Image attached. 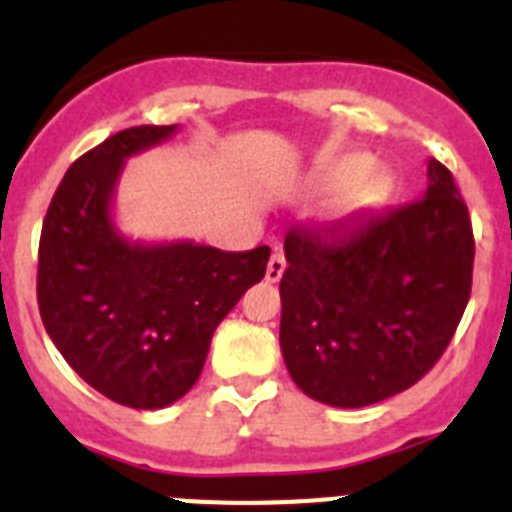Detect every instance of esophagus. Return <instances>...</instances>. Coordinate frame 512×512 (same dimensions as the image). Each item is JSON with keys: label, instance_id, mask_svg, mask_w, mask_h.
<instances>
[{"label": "esophagus", "instance_id": "34e87169", "mask_svg": "<svg viewBox=\"0 0 512 512\" xmlns=\"http://www.w3.org/2000/svg\"><path fill=\"white\" fill-rule=\"evenodd\" d=\"M287 269V261H284V253L282 251H274L269 259V266H266V282H279Z\"/></svg>", "mask_w": 512, "mask_h": 512}]
</instances>
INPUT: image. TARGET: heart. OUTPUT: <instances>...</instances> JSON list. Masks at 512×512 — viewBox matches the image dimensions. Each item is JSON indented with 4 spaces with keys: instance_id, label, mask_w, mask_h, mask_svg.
Wrapping results in <instances>:
<instances>
[{
    "instance_id": "1",
    "label": "heart",
    "mask_w": 512,
    "mask_h": 512,
    "mask_svg": "<svg viewBox=\"0 0 512 512\" xmlns=\"http://www.w3.org/2000/svg\"><path fill=\"white\" fill-rule=\"evenodd\" d=\"M320 189H343L338 200V212H354L374 202L382 189V174L372 171V161L366 156L338 158L318 174Z\"/></svg>"
}]
</instances>
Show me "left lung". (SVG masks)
Segmentation results:
<instances>
[{
	"label": "left lung",
	"mask_w": 512,
	"mask_h": 512,
	"mask_svg": "<svg viewBox=\"0 0 512 512\" xmlns=\"http://www.w3.org/2000/svg\"><path fill=\"white\" fill-rule=\"evenodd\" d=\"M284 256V364L307 397L333 408L413 387L446 351L472 292L469 210L436 158L418 202L348 228H292Z\"/></svg>",
	"instance_id": "obj_1"
}]
</instances>
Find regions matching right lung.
Returning a JSON list of instances; mask_svg holds the SVG:
<instances>
[{
    "label": "right lung",
    "instance_id": "add662e5",
    "mask_svg": "<svg viewBox=\"0 0 512 512\" xmlns=\"http://www.w3.org/2000/svg\"><path fill=\"white\" fill-rule=\"evenodd\" d=\"M176 125H140L74 161L53 194L38 253V307L61 356L94 390L135 410L166 408L200 379L220 320L261 282L269 246L220 251L140 243L112 217L125 161Z\"/></svg>",
    "mask_w": 512,
    "mask_h": 512
}]
</instances>
